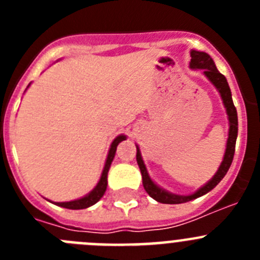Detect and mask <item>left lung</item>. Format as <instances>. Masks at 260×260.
I'll use <instances>...</instances> for the list:
<instances>
[{"mask_svg": "<svg viewBox=\"0 0 260 260\" xmlns=\"http://www.w3.org/2000/svg\"><path fill=\"white\" fill-rule=\"evenodd\" d=\"M191 61H190V69H201L203 70V74L206 75L211 83L216 87V89L219 91L220 96H221L222 104H224L225 109H226V114H228L229 119V134H228V141H226V148H225L224 158H222L221 164H220L219 169L215 173V176L208 181L206 185L199 187L195 192L190 195H178L169 192L164 190L162 187L156 185L152 180H151L150 174L147 172V168L144 165L143 158H142V153L139 147L137 144V161L139 165L142 173V181H143V187L147 191V194L150 195L151 198L155 199L156 202L164 204H180L190 202L192 199H197L202 195L207 194L208 191L216 187V185L220 182L225 177L226 172L231 168L232 161H233L234 150H236V141H237V134H238V117H237V110L233 104L232 100V92L229 88V84L226 82V78L217 70L215 62L211 58L210 54L204 52H199V50H191Z\"/></svg>", "mask_w": 260, "mask_h": 260, "instance_id": "8db88e82", "label": "left lung"}]
</instances>
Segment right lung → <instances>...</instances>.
Returning <instances> with one entry per match:
<instances>
[{"label": "right lung", "instance_id": "add662e5", "mask_svg": "<svg viewBox=\"0 0 260 260\" xmlns=\"http://www.w3.org/2000/svg\"><path fill=\"white\" fill-rule=\"evenodd\" d=\"M29 86V84H28ZM126 139V135L121 134L118 137L114 138V141L112 142L109 148V152H108L107 156V161H105L104 169H103L102 177H100V180H99L98 185L93 187L91 191L88 192L87 195H84L83 198L80 199H75V201H70V202H52L56 206H59V207L63 208H69V210H83V208H88L91 206H93L95 203H98L100 199L103 198V195L105 194V190H107L108 186V172H109V168L112 161H113L114 155H116V150L117 146L122 141Z\"/></svg>", "mask_w": 260, "mask_h": 260}]
</instances>
